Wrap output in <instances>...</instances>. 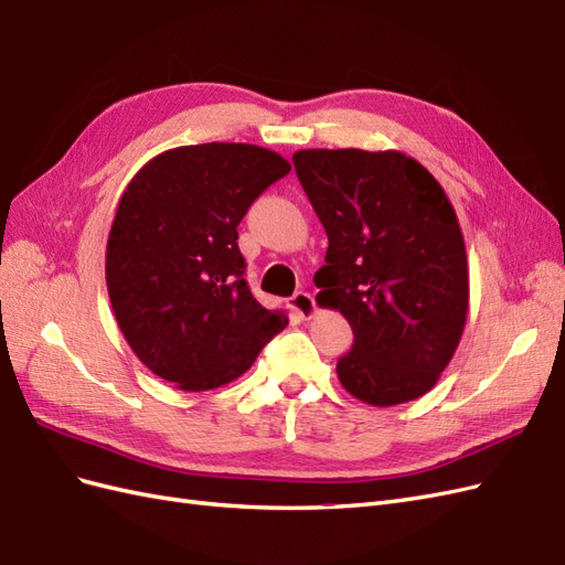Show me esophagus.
<instances>
[{"instance_id": "1", "label": "esophagus", "mask_w": 565, "mask_h": 565, "mask_svg": "<svg viewBox=\"0 0 565 565\" xmlns=\"http://www.w3.org/2000/svg\"><path fill=\"white\" fill-rule=\"evenodd\" d=\"M289 309H292L299 318H311L316 313V299L309 292H297L289 299Z\"/></svg>"}]
</instances>
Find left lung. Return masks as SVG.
<instances>
[{
    "label": "left lung",
    "instance_id": "left-lung-1",
    "mask_svg": "<svg viewBox=\"0 0 565 565\" xmlns=\"http://www.w3.org/2000/svg\"><path fill=\"white\" fill-rule=\"evenodd\" d=\"M292 162L330 241L316 301L353 330L337 361L341 386L377 407L424 396L469 309L465 237L446 191L396 150L313 148Z\"/></svg>",
    "mask_w": 565,
    "mask_h": 565
}]
</instances>
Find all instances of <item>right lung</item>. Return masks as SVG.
<instances>
[{
  "instance_id": "add662e5",
  "label": "right lung",
  "mask_w": 565,
  "mask_h": 565,
  "mask_svg": "<svg viewBox=\"0 0 565 565\" xmlns=\"http://www.w3.org/2000/svg\"><path fill=\"white\" fill-rule=\"evenodd\" d=\"M289 169L273 150L214 141L162 152L127 185L106 282L127 344L158 377L183 391L224 386L285 330L287 316L249 292L237 224Z\"/></svg>"
}]
</instances>
